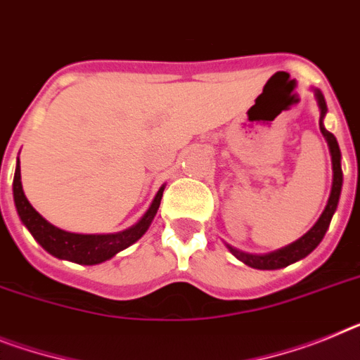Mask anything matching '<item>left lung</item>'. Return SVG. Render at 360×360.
I'll return each instance as SVG.
<instances>
[{"mask_svg": "<svg viewBox=\"0 0 360 360\" xmlns=\"http://www.w3.org/2000/svg\"><path fill=\"white\" fill-rule=\"evenodd\" d=\"M313 94H315V100H317L319 110H321V120H319V127H321L322 136L326 138L328 147H330V155H331V169H333V182H331V191L330 198H328V204L322 211V214L319 217V220L313 224V227L309 229L306 235H302L299 240L291 242V244L284 245L281 250L271 251V253H264V255H253V253H245V251L236 250L233 245L226 244L227 250L235 255L236 259L244 262L245 266L255 269H281L290 266L293 262H299L304 257H308L315 248L322 242L324 235H326L328 227H330L331 218H333V213L337 211V205H339L340 191H342V167H340V149L339 143H337V138L324 127V116L328 112L326 100L322 96V92L319 89H313Z\"/></svg>", "mask_w": 360, "mask_h": 360, "instance_id": "8db88e82", "label": "left lung"}]
</instances>
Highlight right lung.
<instances>
[{
  "instance_id": "1",
  "label": "right lung",
  "mask_w": 360,
  "mask_h": 360,
  "mask_svg": "<svg viewBox=\"0 0 360 360\" xmlns=\"http://www.w3.org/2000/svg\"><path fill=\"white\" fill-rule=\"evenodd\" d=\"M164 189L165 186L160 187L155 200L150 202L149 210L134 226L127 227L124 231L107 233V235H82V233L63 231L60 227L52 226L49 220H45L30 205L25 193H23V186H21L20 158H18L14 182H12V195H14L18 217L23 222V226L29 229L30 235L34 236V240L38 242L43 250L51 253L52 257L69 260V262L84 264V266H94V264L105 262V260L112 259L116 253L127 250L129 245H133L134 242L140 240L149 229L153 218L156 217Z\"/></svg>"
}]
</instances>
